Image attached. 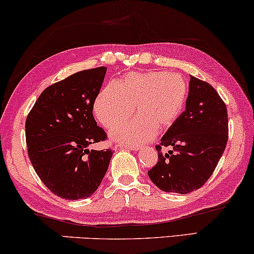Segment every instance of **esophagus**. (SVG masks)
<instances>
[{
    "instance_id": "esophagus-1",
    "label": "esophagus",
    "mask_w": 254,
    "mask_h": 254,
    "mask_svg": "<svg viewBox=\"0 0 254 254\" xmlns=\"http://www.w3.org/2000/svg\"><path fill=\"white\" fill-rule=\"evenodd\" d=\"M121 149H127V150H133V151H136L138 150V147H135V145H119Z\"/></svg>"
}]
</instances>
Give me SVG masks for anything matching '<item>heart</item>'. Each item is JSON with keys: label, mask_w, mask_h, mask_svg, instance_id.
Here are the masks:
<instances>
[{"label": "heart", "mask_w": 254, "mask_h": 254, "mask_svg": "<svg viewBox=\"0 0 254 254\" xmlns=\"http://www.w3.org/2000/svg\"><path fill=\"white\" fill-rule=\"evenodd\" d=\"M189 86L176 72H130L100 90L93 112L103 126L113 128L126 121L136 107L137 118L112 131V138L127 144L151 140L157 131L169 129L182 113Z\"/></svg>", "instance_id": "heart-1"}]
</instances>
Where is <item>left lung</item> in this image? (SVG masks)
<instances>
[{"label":"left lung","mask_w":254,"mask_h":254,"mask_svg":"<svg viewBox=\"0 0 254 254\" xmlns=\"http://www.w3.org/2000/svg\"><path fill=\"white\" fill-rule=\"evenodd\" d=\"M228 141L227 106L209 83L190 76L186 110L156 145L158 162L148 176L169 193L193 192L210 178ZM173 151L162 154L161 145Z\"/></svg>","instance_id":"1"}]
</instances>
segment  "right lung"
Returning <instances> with one entry per match:
<instances>
[{
  "instance_id": "add662e5",
  "label": "right lung",
  "mask_w": 254,
  "mask_h": 254,
  "mask_svg": "<svg viewBox=\"0 0 254 254\" xmlns=\"http://www.w3.org/2000/svg\"><path fill=\"white\" fill-rule=\"evenodd\" d=\"M105 74L106 67H98L54 83L41 92L26 118L31 164L47 189L62 199L92 195L113 155L111 149H89L106 138L92 116Z\"/></svg>"
}]
</instances>
